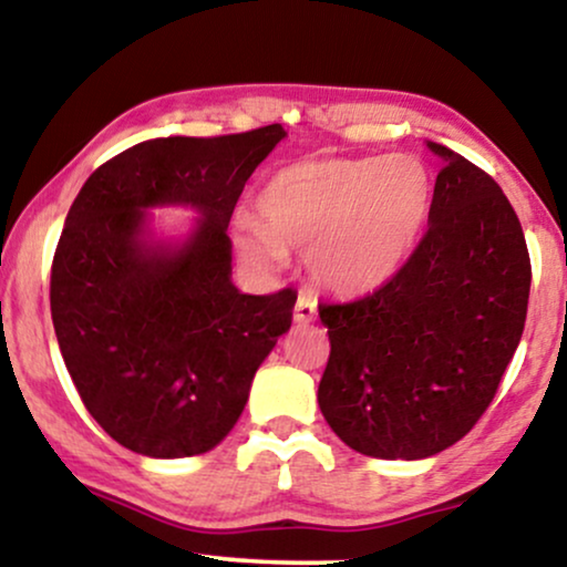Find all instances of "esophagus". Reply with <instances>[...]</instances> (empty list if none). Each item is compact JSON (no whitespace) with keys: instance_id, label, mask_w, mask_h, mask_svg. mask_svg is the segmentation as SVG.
<instances>
[{"instance_id":"obj_1","label":"esophagus","mask_w":567,"mask_h":567,"mask_svg":"<svg viewBox=\"0 0 567 567\" xmlns=\"http://www.w3.org/2000/svg\"><path fill=\"white\" fill-rule=\"evenodd\" d=\"M293 320L299 324H309L317 320V299L309 293H299L297 307H293Z\"/></svg>"}]
</instances>
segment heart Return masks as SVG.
<instances>
[{"instance_id":"heart-1","label":"heart","mask_w":567,"mask_h":567,"mask_svg":"<svg viewBox=\"0 0 567 567\" xmlns=\"http://www.w3.org/2000/svg\"><path fill=\"white\" fill-rule=\"evenodd\" d=\"M433 204V175L413 154L299 162L270 177L258 214L231 221L235 247L258 268L305 252L309 276L340 297L390 284L413 255Z\"/></svg>"}]
</instances>
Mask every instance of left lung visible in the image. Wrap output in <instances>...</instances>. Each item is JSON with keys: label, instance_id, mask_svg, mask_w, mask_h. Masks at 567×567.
<instances>
[{"label": "left lung", "instance_id": "8db88e82", "mask_svg": "<svg viewBox=\"0 0 567 567\" xmlns=\"http://www.w3.org/2000/svg\"><path fill=\"white\" fill-rule=\"evenodd\" d=\"M429 231L382 289L320 305L330 359L317 402L348 446L423 460L467 436L498 392L529 305L532 262L501 185L444 144Z\"/></svg>", "mask_w": 567, "mask_h": 567}]
</instances>
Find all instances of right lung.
I'll use <instances>...</instances> for the list:
<instances>
[{
  "label": "right lung",
  "mask_w": 567,
  "mask_h": 567,
  "mask_svg": "<svg viewBox=\"0 0 567 567\" xmlns=\"http://www.w3.org/2000/svg\"><path fill=\"white\" fill-rule=\"evenodd\" d=\"M281 123L229 136L150 138L82 185L51 266V317L84 408L121 446L204 454L235 429L252 377L291 328L297 291L231 284L227 235L247 177ZM202 214L183 246L143 239L144 207Z\"/></svg>",
  "instance_id": "1"
}]
</instances>
